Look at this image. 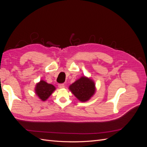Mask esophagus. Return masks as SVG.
Listing matches in <instances>:
<instances>
[{"label": "esophagus", "instance_id": "esophagus-1", "mask_svg": "<svg viewBox=\"0 0 147 147\" xmlns=\"http://www.w3.org/2000/svg\"><path fill=\"white\" fill-rule=\"evenodd\" d=\"M58 86L59 88H64V84H59Z\"/></svg>", "mask_w": 147, "mask_h": 147}]
</instances>
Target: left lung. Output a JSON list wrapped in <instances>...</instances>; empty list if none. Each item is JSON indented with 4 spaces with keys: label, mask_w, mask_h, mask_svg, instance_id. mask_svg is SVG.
Segmentation results:
<instances>
[{
    "label": "left lung",
    "mask_w": 147,
    "mask_h": 147,
    "mask_svg": "<svg viewBox=\"0 0 147 147\" xmlns=\"http://www.w3.org/2000/svg\"><path fill=\"white\" fill-rule=\"evenodd\" d=\"M71 92L81 102H86L94 96L96 92V84L90 78L82 76L69 87Z\"/></svg>",
    "instance_id": "1"
}]
</instances>
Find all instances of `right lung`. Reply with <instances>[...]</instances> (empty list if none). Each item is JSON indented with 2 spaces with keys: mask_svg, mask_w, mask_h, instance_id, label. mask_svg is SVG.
Instances as JSON below:
<instances>
[{
  "mask_svg": "<svg viewBox=\"0 0 147 147\" xmlns=\"http://www.w3.org/2000/svg\"><path fill=\"white\" fill-rule=\"evenodd\" d=\"M55 90V86L51 84L47 83L43 80H41L38 83H37L35 88V94L42 101L47 100Z\"/></svg>",
  "mask_w": 147,
  "mask_h": 147,
  "instance_id": "right-lung-1",
  "label": "right lung"
}]
</instances>
